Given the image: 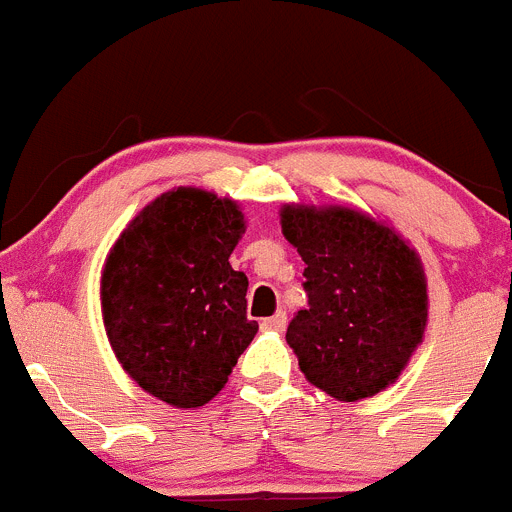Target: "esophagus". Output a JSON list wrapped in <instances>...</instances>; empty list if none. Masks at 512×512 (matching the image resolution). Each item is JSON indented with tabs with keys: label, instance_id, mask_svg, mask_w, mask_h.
<instances>
[{
	"label": "esophagus",
	"instance_id": "34e87169",
	"mask_svg": "<svg viewBox=\"0 0 512 512\" xmlns=\"http://www.w3.org/2000/svg\"><path fill=\"white\" fill-rule=\"evenodd\" d=\"M285 323H288V315H285L283 310H278V313H275V315L265 318V321H262L260 326H262V331L280 333V331H285Z\"/></svg>",
	"mask_w": 512,
	"mask_h": 512
}]
</instances>
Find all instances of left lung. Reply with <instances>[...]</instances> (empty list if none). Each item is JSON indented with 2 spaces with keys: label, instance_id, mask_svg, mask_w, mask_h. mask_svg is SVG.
Wrapping results in <instances>:
<instances>
[{
  "label": "left lung",
  "instance_id": "1",
  "mask_svg": "<svg viewBox=\"0 0 512 512\" xmlns=\"http://www.w3.org/2000/svg\"><path fill=\"white\" fill-rule=\"evenodd\" d=\"M285 240L303 257L308 308L285 341L305 379L338 401L394 384L427 328V278L417 252L351 207L285 204Z\"/></svg>",
  "mask_w": 512,
  "mask_h": 512
}]
</instances>
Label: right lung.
Instances as JSON below:
<instances>
[{
	"label": "right lung",
	"instance_id": "obj_1",
	"mask_svg": "<svg viewBox=\"0 0 512 512\" xmlns=\"http://www.w3.org/2000/svg\"><path fill=\"white\" fill-rule=\"evenodd\" d=\"M242 232L237 202L179 186L146 204L105 257L100 305L113 353L176 409L214 399L257 333L247 275L229 265Z\"/></svg>",
	"mask_w": 512,
	"mask_h": 512
}]
</instances>
